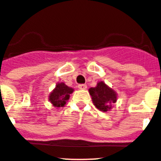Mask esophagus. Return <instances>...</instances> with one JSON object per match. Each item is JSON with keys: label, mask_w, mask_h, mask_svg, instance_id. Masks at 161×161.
<instances>
[{"label": "esophagus", "mask_w": 161, "mask_h": 161, "mask_svg": "<svg viewBox=\"0 0 161 161\" xmlns=\"http://www.w3.org/2000/svg\"><path fill=\"white\" fill-rule=\"evenodd\" d=\"M78 88L81 90H85V89H87V85H78Z\"/></svg>", "instance_id": "esophagus-1"}]
</instances>
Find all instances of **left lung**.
<instances>
[{"label":"left lung","mask_w":161,"mask_h":161,"mask_svg":"<svg viewBox=\"0 0 161 161\" xmlns=\"http://www.w3.org/2000/svg\"><path fill=\"white\" fill-rule=\"evenodd\" d=\"M92 99L97 109L103 112L109 111L118 99V94L103 81L98 82L94 88L88 89Z\"/></svg>","instance_id":"left-lung-1"}]
</instances>
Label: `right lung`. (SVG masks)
<instances>
[{
	"label": "right lung",
	"mask_w": 161,
	"mask_h": 161,
	"mask_svg": "<svg viewBox=\"0 0 161 161\" xmlns=\"http://www.w3.org/2000/svg\"><path fill=\"white\" fill-rule=\"evenodd\" d=\"M73 91L74 89L73 88L67 86L64 82L58 83L49 95V101L54 108H63Z\"/></svg>",
	"instance_id": "1"
}]
</instances>
